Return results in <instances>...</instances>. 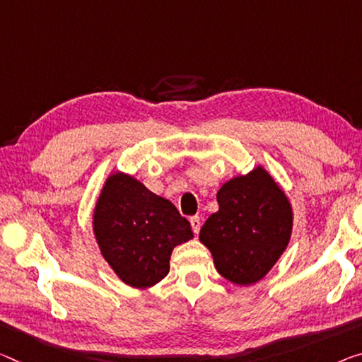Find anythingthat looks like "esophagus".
I'll return each instance as SVG.
<instances>
[{
  "label": "esophagus",
  "mask_w": 362,
  "mask_h": 362,
  "mask_svg": "<svg viewBox=\"0 0 362 362\" xmlns=\"http://www.w3.org/2000/svg\"><path fill=\"white\" fill-rule=\"evenodd\" d=\"M189 221H191L192 231L197 235V233L200 231V218H199V216H191V220H189Z\"/></svg>",
  "instance_id": "1"
}]
</instances>
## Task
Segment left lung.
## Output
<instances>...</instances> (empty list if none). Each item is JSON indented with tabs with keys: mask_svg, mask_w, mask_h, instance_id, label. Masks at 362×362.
I'll list each match as a JSON object with an SVG mask.
<instances>
[{
	"mask_svg": "<svg viewBox=\"0 0 362 362\" xmlns=\"http://www.w3.org/2000/svg\"><path fill=\"white\" fill-rule=\"evenodd\" d=\"M218 212L199 233L216 272L239 286L269 274L285 252L293 231V207L264 166L226 181L216 192Z\"/></svg>",
	"mask_w": 362,
	"mask_h": 362,
	"instance_id": "1",
	"label": "left lung"
}]
</instances>
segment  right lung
Masks as SVG:
<instances>
[{"mask_svg": "<svg viewBox=\"0 0 362 362\" xmlns=\"http://www.w3.org/2000/svg\"><path fill=\"white\" fill-rule=\"evenodd\" d=\"M92 228L103 259L121 281L139 290L162 281L173 249L194 238L191 223L168 199L123 171L105 180Z\"/></svg>", "mask_w": 362, "mask_h": 362, "instance_id": "1", "label": "right lung"}]
</instances>
